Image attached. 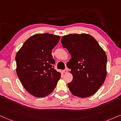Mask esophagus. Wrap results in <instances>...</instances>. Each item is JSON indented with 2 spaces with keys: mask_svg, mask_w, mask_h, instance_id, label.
<instances>
[{
  "mask_svg": "<svg viewBox=\"0 0 121 121\" xmlns=\"http://www.w3.org/2000/svg\"><path fill=\"white\" fill-rule=\"evenodd\" d=\"M62 72H63L64 73H67V69H65V70H64L63 71H62Z\"/></svg>",
  "mask_w": 121,
  "mask_h": 121,
  "instance_id": "esophagus-1",
  "label": "esophagus"
}]
</instances>
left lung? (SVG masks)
Instances as JSON below:
<instances>
[{"label":"left lung","mask_w":121,"mask_h":121,"mask_svg":"<svg viewBox=\"0 0 121 121\" xmlns=\"http://www.w3.org/2000/svg\"><path fill=\"white\" fill-rule=\"evenodd\" d=\"M61 44L71 55L67 62L73 80L68 87L73 95L85 98L95 94L105 80L107 56L93 37L86 34L63 36Z\"/></svg>","instance_id":"left-lung-1"}]
</instances>
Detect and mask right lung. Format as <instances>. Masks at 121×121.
<instances>
[{
    "instance_id": "add662e5",
    "label": "right lung",
    "mask_w": 121,
    "mask_h": 121,
    "mask_svg": "<svg viewBox=\"0 0 121 121\" xmlns=\"http://www.w3.org/2000/svg\"><path fill=\"white\" fill-rule=\"evenodd\" d=\"M60 39L57 35L37 34L29 38L16 55L17 76L26 90L35 97L50 94L60 78L51 55Z\"/></svg>"
}]
</instances>
